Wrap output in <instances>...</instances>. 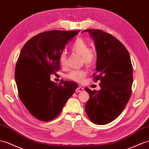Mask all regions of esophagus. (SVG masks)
Wrapping results in <instances>:
<instances>
[{
	"instance_id": "1",
	"label": "esophagus",
	"mask_w": 149,
	"mask_h": 149,
	"mask_svg": "<svg viewBox=\"0 0 149 149\" xmlns=\"http://www.w3.org/2000/svg\"><path fill=\"white\" fill-rule=\"evenodd\" d=\"M84 91V88L83 87H78L77 89H76V90H75V91L77 93H81V92H82V91Z\"/></svg>"
}]
</instances>
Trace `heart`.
<instances>
[{
  "label": "heart",
  "mask_w": 149,
  "mask_h": 149,
  "mask_svg": "<svg viewBox=\"0 0 149 149\" xmlns=\"http://www.w3.org/2000/svg\"><path fill=\"white\" fill-rule=\"evenodd\" d=\"M72 50L77 53L82 57V60L86 65H91L94 63L96 58V50L93 48L88 47V43L83 38H78L72 46ZM67 55L65 52H62L59 56V62L61 65L65 66ZM87 75L84 70H73L68 74L67 77L68 79L75 82H82Z\"/></svg>",
  "instance_id": "1"
}]
</instances>
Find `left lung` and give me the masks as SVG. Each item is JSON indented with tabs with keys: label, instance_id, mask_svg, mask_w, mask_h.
<instances>
[{
	"label": "left lung",
	"instance_id": "8db88e82",
	"mask_svg": "<svg viewBox=\"0 0 149 149\" xmlns=\"http://www.w3.org/2000/svg\"><path fill=\"white\" fill-rule=\"evenodd\" d=\"M94 40L97 52L94 82L100 81V91L85 88L89 99L85 106L90 120L106 125L123 111L132 94L133 67L125 46L111 34L100 29H86Z\"/></svg>",
	"mask_w": 149,
	"mask_h": 149
}]
</instances>
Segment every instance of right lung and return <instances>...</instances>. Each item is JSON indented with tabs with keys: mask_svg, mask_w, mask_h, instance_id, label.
<instances>
[{
	"mask_svg": "<svg viewBox=\"0 0 149 149\" xmlns=\"http://www.w3.org/2000/svg\"><path fill=\"white\" fill-rule=\"evenodd\" d=\"M80 31L51 30L38 34L22 47L15 69L19 97L36 119L49 121L58 116L77 89L75 82L57 85L50 75L59 70V56Z\"/></svg>",
	"mask_w": 149,
	"mask_h": 149,
	"instance_id": "obj_1",
	"label": "right lung"
}]
</instances>
